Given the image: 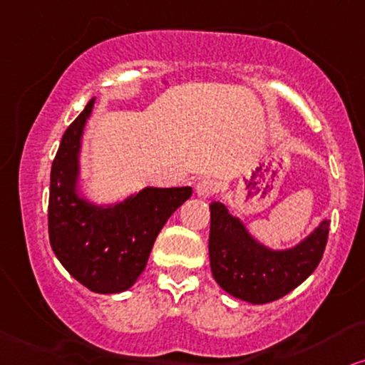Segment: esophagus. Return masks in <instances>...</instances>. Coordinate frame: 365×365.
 Returning <instances> with one entry per match:
<instances>
[{
    "label": "esophagus",
    "instance_id": "obj_1",
    "mask_svg": "<svg viewBox=\"0 0 365 365\" xmlns=\"http://www.w3.org/2000/svg\"><path fill=\"white\" fill-rule=\"evenodd\" d=\"M215 192H217V183L214 182V180H209V178H202L195 187L197 197H200V198H209L214 195Z\"/></svg>",
    "mask_w": 365,
    "mask_h": 365
}]
</instances>
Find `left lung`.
<instances>
[{
	"instance_id": "1",
	"label": "left lung",
	"mask_w": 365,
	"mask_h": 365,
	"mask_svg": "<svg viewBox=\"0 0 365 365\" xmlns=\"http://www.w3.org/2000/svg\"><path fill=\"white\" fill-rule=\"evenodd\" d=\"M330 220L324 219L302 241L274 249L251 234L222 202L210 204L209 256L212 276L230 297L262 305L293 292L324 256Z\"/></svg>"
}]
</instances>
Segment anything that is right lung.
Instances as JSON below:
<instances>
[{
	"instance_id": "right-lung-1",
	"label": "right lung",
	"mask_w": 365,
	"mask_h": 365,
	"mask_svg": "<svg viewBox=\"0 0 365 365\" xmlns=\"http://www.w3.org/2000/svg\"><path fill=\"white\" fill-rule=\"evenodd\" d=\"M96 98L63 133L52 173L48 236L57 259L81 284L101 294L131 288L145 271L160 230L192 195V187H145L113 204L82 190V140Z\"/></svg>"
}]
</instances>
